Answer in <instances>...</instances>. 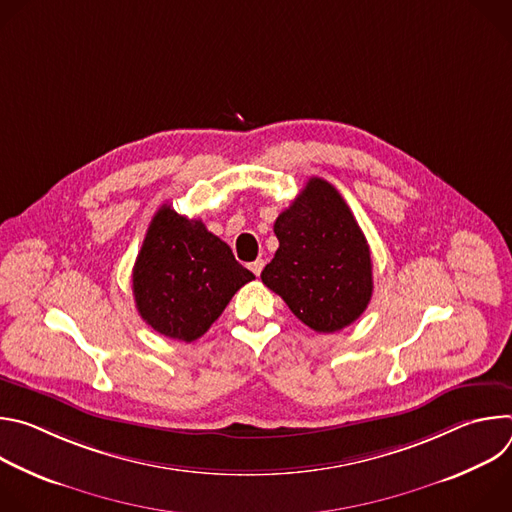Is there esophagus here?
<instances>
[{
    "mask_svg": "<svg viewBox=\"0 0 512 512\" xmlns=\"http://www.w3.org/2000/svg\"><path fill=\"white\" fill-rule=\"evenodd\" d=\"M263 265H265V261H263V259H255V261L249 265V269L259 277V275H261V271H263Z\"/></svg>",
    "mask_w": 512,
    "mask_h": 512,
    "instance_id": "obj_1",
    "label": "esophagus"
}]
</instances>
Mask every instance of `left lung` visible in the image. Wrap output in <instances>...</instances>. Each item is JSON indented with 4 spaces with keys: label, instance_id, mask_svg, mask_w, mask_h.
<instances>
[{
    "label": "left lung",
    "instance_id": "8db88e82",
    "mask_svg": "<svg viewBox=\"0 0 512 512\" xmlns=\"http://www.w3.org/2000/svg\"><path fill=\"white\" fill-rule=\"evenodd\" d=\"M279 249L261 271L306 326L336 332L350 326L373 296V261L367 239L340 192L310 178L273 225Z\"/></svg>",
    "mask_w": 512,
    "mask_h": 512
}]
</instances>
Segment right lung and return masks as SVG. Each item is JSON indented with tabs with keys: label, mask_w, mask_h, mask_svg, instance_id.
I'll list each match as a JSON object with an SVG mask.
<instances>
[{
	"label": "right lung",
	"mask_w": 512,
	"mask_h": 512,
	"mask_svg": "<svg viewBox=\"0 0 512 512\" xmlns=\"http://www.w3.org/2000/svg\"><path fill=\"white\" fill-rule=\"evenodd\" d=\"M251 279L255 275L202 221L164 204L133 265L135 308L156 332L192 342Z\"/></svg>",
	"instance_id": "1"
}]
</instances>
